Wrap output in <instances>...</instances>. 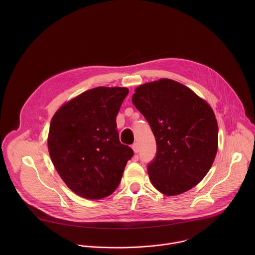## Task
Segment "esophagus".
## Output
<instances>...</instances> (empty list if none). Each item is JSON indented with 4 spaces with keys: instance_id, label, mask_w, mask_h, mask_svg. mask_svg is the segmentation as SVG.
Listing matches in <instances>:
<instances>
[{
    "instance_id": "obj_1",
    "label": "esophagus",
    "mask_w": 255,
    "mask_h": 255,
    "mask_svg": "<svg viewBox=\"0 0 255 255\" xmlns=\"http://www.w3.org/2000/svg\"><path fill=\"white\" fill-rule=\"evenodd\" d=\"M132 148H133V151H134L135 153H138V152H139V144H138V143H134V144L132 145Z\"/></svg>"
}]
</instances>
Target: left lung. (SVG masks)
<instances>
[{
  "instance_id": "obj_1",
  "label": "left lung",
  "mask_w": 255,
  "mask_h": 255,
  "mask_svg": "<svg viewBox=\"0 0 255 255\" xmlns=\"http://www.w3.org/2000/svg\"><path fill=\"white\" fill-rule=\"evenodd\" d=\"M132 103L156 140L155 157L147 165L154 188L175 196L197 186L218 149V124L212 108L192 90L168 79L138 87Z\"/></svg>"
}]
</instances>
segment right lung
<instances>
[{"label":"right lung","instance_id":"add662e5","mask_svg":"<svg viewBox=\"0 0 255 255\" xmlns=\"http://www.w3.org/2000/svg\"><path fill=\"white\" fill-rule=\"evenodd\" d=\"M126 88L99 87L64 104L54 114L48 150L54 167L77 195L100 200L119 186L134 152L119 140L116 117Z\"/></svg>","mask_w":255,"mask_h":255}]
</instances>
